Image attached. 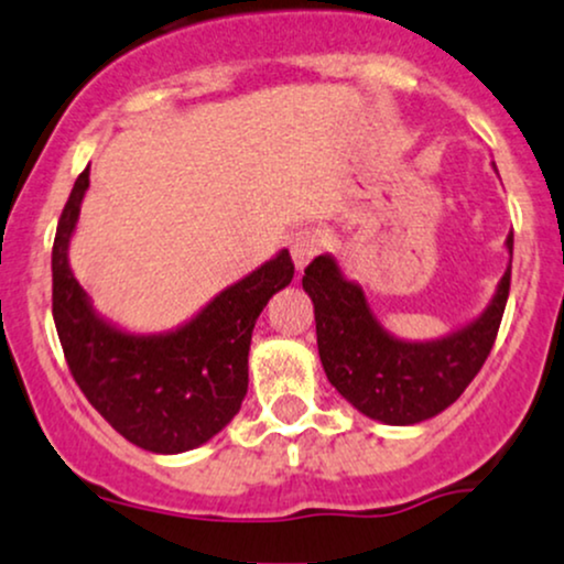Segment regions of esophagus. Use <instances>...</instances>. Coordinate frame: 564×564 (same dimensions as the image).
<instances>
[{
  "label": "esophagus",
  "instance_id": "obj_1",
  "mask_svg": "<svg viewBox=\"0 0 564 564\" xmlns=\"http://www.w3.org/2000/svg\"><path fill=\"white\" fill-rule=\"evenodd\" d=\"M324 248V235L319 229H297L293 237H290V256H293V263L297 271H303L314 261L316 256L322 253Z\"/></svg>",
  "mask_w": 564,
  "mask_h": 564
}]
</instances>
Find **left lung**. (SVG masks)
<instances>
[{
    "label": "left lung",
    "mask_w": 564,
    "mask_h": 564,
    "mask_svg": "<svg viewBox=\"0 0 564 564\" xmlns=\"http://www.w3.org/2000/svg\"><path fill=\"white\" fill-rule=\"evenodd\" d=\"M496 169V165H494ZM514 237H507L512 256ZM509 263L488 306L435 340H401L382 327L359 282L335 256H316L303 274L314 303L316 346L327 380L350 406L386 425H416L465 393L491 354L509 297Z\"/></svg>",
    "instance_id": "obj_1"
}]
</instances>
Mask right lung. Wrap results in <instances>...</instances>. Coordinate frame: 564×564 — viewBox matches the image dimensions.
Segmentation results:
<instances>
[{"instance_id":"add662e5","label":"right lung","mask_w":564,"mask_h":564,"mask_svg":"<svg viewBox=\"0 0 564 564\" xmlns=\"http://www.w3.org/2000/svg\"><path fill=\"white\" fill-rule=\"evenodd\" d=\"M89 169L73 184L52 248V316L73 380L112 430L152 454L203 446L229 425L248 393V354L269 297L293 282L288 250L169 333H129L97 308L73 276L68 248Z\"/></svg>"}]
</instances>
